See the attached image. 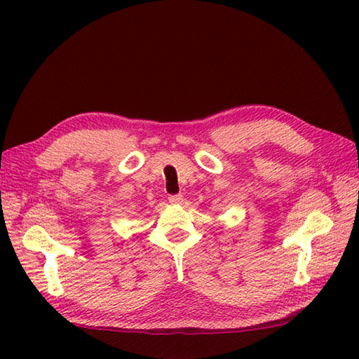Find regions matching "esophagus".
<instances>
[{"instance_id":"esophagus-1","label":"esophagus","mask_w":359,"mask_h":359,"mask_svg":"<svg viewBox=\"0 0 359 359\" xmlns=\"http://www.w3.org/2000/svg\"><path fill=\"white\" fill-rule=\"evenodd\" d=\"M168 201H170L174 205H180L182 202H184V196H182V194H174V196L168 197Z\"/></svg>"}]
</instances>
